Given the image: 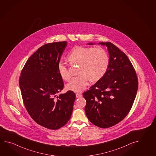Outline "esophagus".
<instances>
[{
	"instance_id": "1",
	"label": "esophagus",
	"mask_w": 156,
	"mask_h": 156,
	"mask_svg": "<svg viewBox=\"0 0 156 156\" xmlns=\"http://www.w3.org/2000/svg\"><path fill=\"white\" fill-rule=\"evenodd\" d=\"M76 98H80L82 97V94L80 93H76Z\"/></svg>"
}]
</instances>
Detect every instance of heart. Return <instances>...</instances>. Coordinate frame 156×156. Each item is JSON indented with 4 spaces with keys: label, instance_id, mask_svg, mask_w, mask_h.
<instances>
[{
    "label": "heart",
    "instance_id": "heart-1",
    "mask_svg": "<svg viewBox=\"0 0 156 156\" xmlns=\"http://www.w3.org/2000/svg\"><path fill=\"white\" fill-rule=\"evenodd\" d=\"M67 59L71 65L80 66V76L73 78L66 86L67 90L76 93L81 92L85 89L89 80L96 82L101 79L108 69L109 63L108 53L100 47L76 46L67 55ZM58 70L63 80H69L70 74L65 64L59 63Z\"/></svg>",
    "mask_w": 156,
    "mask_h": 156
}]
</instances>
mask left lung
Masks as SVG:
<instances>
[{
    "instance_id": "8db88e82",
    "label": "left lung",
    "mask_w": 156,
    "mask_h": 156,
    "mask_svg": "<svg viewBox=\"0 0 156 156\" xmlns=\"http://www.w3.org/2000/svg\"><path fill=\"white\" fill-rule=\"evenodd\" d=\"M98 44L108 49V69L83 95L87 103L85 112L88 119L96 126L106 128L120 122L130 111L138 83L133 66L123 51L111 42Z\"/></svg>"
}]
</instances>
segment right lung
I'll return each mask as SVG.
<instances>
[{"label":"right lung","instance_id":"obj_1","mask_svg":"<svg viewBox=\"0 0 156 156\" xmlns=\"http://www.w3.org/2000/svg\"><path fill=\"white\" fill-rule=\"evenodd\" d=\"M67 41L46 44L30 56L23 67L19 86L26 109L37 123L50 129H58L67 124L72 114L76 94L63 89L58 70Z\"/></svg>","mask_w":156,"mask_h":156}]
</instances>
